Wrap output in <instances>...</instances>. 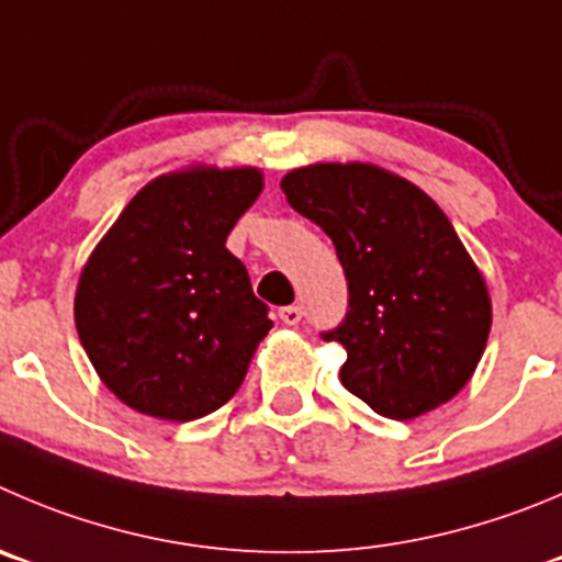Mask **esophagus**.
Returning <instances> with one entry per match:
<instances>
[{"mask_svg":"<svg viewBox=\"0 0 562 562\" xmlns=\"http://www.w3.org/2000/svg\"><path fill=\"white\" fill-rule=\"evenodd\" d=\"M280 322L288 324V327H296L302 322V307L299 305H288L280 311Z\"/></svg>","mask_w":562,"mask_h":562,"instance_id":"34e87169","label":"esophagus"}]
</instances>
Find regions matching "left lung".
I'll return each mask as SVG.
<instances>
[{
    "instance_id": "1",
    "label": "left lung",
    "mask_w": 562,
    "mask_h": 562,
    "mask_svg": "<svg viewBox=\"0 0 562 562\" xmlns=\"http://www.w3.org/2000/svg\"><path fill=\"white\" fill-rule=\"evenodd\" d=\"M280 188L333 238L344 266L349 313L324 340L346 349V391L396 422L454 400L485 352L494 311L447 213L374 162H311Z\"/></svg>"
}]
</instances>
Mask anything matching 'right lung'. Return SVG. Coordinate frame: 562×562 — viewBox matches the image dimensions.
I'll return each mask as SVG.
<instances>
[{
  "instance_id": "add662e5",
  "label": "right lung",
  "mask_w": 562,
  "mask_h": 562,
  "mask_svg": "<svg viewBox=\"0 0 562 562\" xmlns=\"http://www.w3.org/2000/svg\"><path fill=\"white\" fill-rule=\"evenodd\" d=\"M260 191L255 166H186L146 182L93 246L75 324L115 400L162 422H193L233 400L271 329L227 249Z\"/></svg>"
}]
</instances>
